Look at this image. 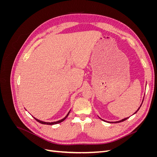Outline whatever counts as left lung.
<instances>
[{"label": "left lung", "mask_w": 157, "mask_h": 157, "mask_svg": "<svg viewBox=\"0 0 157 157\" xmlns=\"http://www.w3.org/2000/svg\"><path fill=\"white\" fill-rule=\"evenodd\" d=\"M143 101H144V100H143ZM141 105H142V103L141 104V105H140V107L138 108V109H137V110L134 113V114L135 113H136L137 112V111H139V109H140V107H141ZM127 118H128H128H124V119H122V120H121V121H117V122H123V121H126V119H127Z\"/></svg>", "instance_id": "1"}]
</instances>
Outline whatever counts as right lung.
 Returning <instances> with one entry per match:
<instances>
[{
    "label": "right lung",
    "instance_id": "right-lung-1",
    "mask_svg": "<svg viewBox=\"0 0 157 157\" xmlns=\"http://www.w3.org/2000/svg\"><path fill=\"white\" fill-rule=\"evenodd\" d=\"M70 112V111H69ZM69 112L67 113V115H66L63 119H61V120H60V121H56V122H43V121H40V120H38V119H36V118H35L34 117V118L37 121V122H40V124H48V125H53V124H58V123H60V122H63L66 118H67V117H68V115H69Z\"/></svg>",
    "mask_w": 157,
    "mask_h": 157
}]
</instances>
